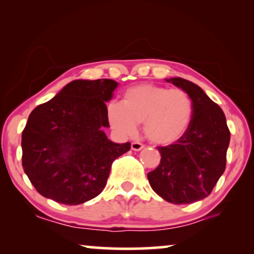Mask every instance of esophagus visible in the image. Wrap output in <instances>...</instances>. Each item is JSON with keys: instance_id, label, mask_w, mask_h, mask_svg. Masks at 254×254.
<instances>
[{"instance_id": "34e87169", "label": "esophagus", "mask_w": 254, "mask_h": 254, "mask_svg": "<svg viewBox=\"0 0 254 254\" xmlns=\"http://www.w3.org/2000/svg\"><path fill=\"white\" fill-rule=\"evenodd\" d=\"M131 150H134V151H140V150H142V149L144 148V145L142 144V143H140V142H131Z\"/></svg>"}]
</instances>
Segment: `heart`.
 Segmentation results:
<instances>
[{
  "label": "heart",
  "mask_w": 254,
  "mask_h": 254,
  "mask_svg": "<svg viewBox=\"0 0 254 254\" xmlns=\"http://www.w3.org/2000/svg\"><path fill=\"white\" fill-rule=\"evenodd\" d=\"M109 124L118 134L131 137L143 123L148 140L168 144L178 140L193 117V102L185 90L155 84H138L127 89L123 104L111 100L106 105Z\"/></svg>",
  "instance_id": "obj_1"
}]
</instances>
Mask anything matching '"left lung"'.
Masks as SVG:
<instances>
[{
  "label": "left lung",
  "instance_id": "8db88e82",
  "mask_svg": "<svg viewBox=\"0 0 254 254\" xmlns=\"http://www.w3.org/2000/svg\"><path fill=\"white\" fill-rule=\"evenodd\" d=\"M193 102L187 130L175 143L158 147L161 163L148 173L151 189L168 202L192 203L207 197L223 175L230 130L223 111L199 85L182 77L165 78Z\"/></svg>",
  "mask_w": 254,
  "mask_h": 254
}]
</instances>
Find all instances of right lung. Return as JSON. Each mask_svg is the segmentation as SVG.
Returning <instances> with one entry per match:
<instances>
[{
  "mask_svg": "<svg viewBox=\"0 0 254 254\" xmlns=\"http://www.w3.org/2000/svg\"><path fill=\"white\" fill-rule=\"evenodd\" d=\"M118 82L75 79L37 106L22 134L23 169L41 195L64 204H79L105 189L114 159L130 143L107 138L106 103Z\"/></svg>",
  "mask_w": 254,
  "mask_h": 254,
  "instance_id": "obj_1",
  "label": "right lung"
}]
</instances>
